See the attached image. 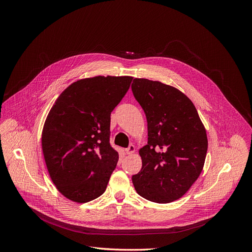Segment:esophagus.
I'll list each match as a JSON object with an SVG mask.
<instances>
[{
  "instance_id": "1",
  "label": "esophagus",
  "mask_w": 252,
  "mask_h": 252,
  "mask_svg": "<svg viewBox=\"0 0 252 252\" xmlns=\"http://www.w3.org/2000/svg\"><path fill=\"white\" fill-rule=\"evenodd\" d=\"M135 151H136V148H135V146H134L133 144L129 145L128 148L126 149V154H131V153H134Z\"/></svg>"
}]
</instances>
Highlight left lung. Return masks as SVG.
I'll use <instances>...</instances> for the list:
<instances>
[{"instance_id":"left-lung-1","label":"left lung","mask_w":252,"mask_h":252,"mask_svg":"<svg viewBox=\"0 0 252 252\" xmlns=\"http://www.w3.org/2000/svg\"><path fill=\"white\" fill-rule=\"evenodd\" d=\"M131 91L147 118L142 168L131 177L137 193L156 203L173 202L200 176L207 152L205 127L192 101L178 89L135 78Z\"/></svg>"}]
</instances>
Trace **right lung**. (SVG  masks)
<instances>
[{
  "label": "right lung",
  "instance_id": "obj_1",
  "mask_svg": "<svg viewBox=\"0 0 252 252\" xmlns=\"http://www.w3.org/2000/svg\"><path fill=\"white\" fill-rule=\"evenodd\" d=\"M131 76H95L66 88L51 108L42 149L51 180L69 200L101 196L118 161L111 147L110 114L126 94Z\"/></svg>",
  "mask_w": 252,
  "mask_h": 252
}]
</instances>
